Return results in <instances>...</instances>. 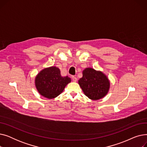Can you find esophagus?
Returning a JSON list of instances; mask_svg holds the SVG:
<instances>
[{
  "label": "esophagus",
  "mask_w": 147,
  "mask_h": 147,
  "mask_svg": "<svg viewBox=\"0 0 147 147\" xmlns=\"http://www.w3.org/2000/svg\"><path fill=\"white\" fill-rule=\"evenodd\" d=\"M72 79H73V82H76L77 80H78V79H77V78H76V77H75V76H73L72 77Z\"/></svg>",
  "instance_id": "esophagus-1"
}]
</instances>
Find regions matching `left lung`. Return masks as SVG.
<instances>
[{
  "mask_svg": "<svg viewBox=\"0 0 147 147\" xmlns=\"http://www.w3.org/2000/svg\"><path fill=\"white\" fill-rule=\"evenodd\" d=\"M79 84L84 95L92 100L102 98L110 89V81L107 77L101 71L92 68L84 69Z\"/></svg>",
  "mask_w": 147,
  "mask_h": 147,
  "instance_id": "left-lung-1",
  "label": "left lung"
}]
</instances>
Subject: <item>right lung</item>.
<instances>
[{
  "label": "right lung",
  "instance_id": "obj_1",
  "mask_svg": "<svg viewBox=\"0 0 147 147\" xmlns=\"http://www.w3.org/2000/svg\"><path fill=\"white\" fill-rule=\"evenodd\" d=\"M71 82L68 76L62 77L59 69L55 67L46 68L35 78V85L38 93L43 96L53 99L63 92L67 84Z\"/></svg>",
  "mask_w": 147,
  "mask_h": 147
}]
</instances>
